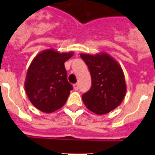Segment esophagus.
<instances>
[{"instance_id":"34e87169","label":"esophagus","mask_w":155,"mask_h":155,"mask_svg":"<svg viewBox=\"0 0 155 155\" xmlns=\"http://www.w3.org/2000/svg\"><path fill=\"white\" fill-rule=\"evenodd\" d=\"M74 90H76V91H78L79 88V86H78V84H74Z\"/></svg>"}]
</instances>
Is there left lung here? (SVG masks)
Masks as SVG:
<instances>
[{"instance_id":"left-lung-1","label":"left lung","mask_w":155,"mask_h":155,"mask_svg":"<svg viewBox=\"0 0 155 155\" xmlns=\"http://www.w3.org/2000/svg\"><path fill=\"white\" fill-rule=\"evenodd\" d=\"M91 77V87L82 95L86 107L92 113L103 115L117 108L127 92L121 66L108 53L95 55L81 53Z\"/></svg>"}]
</instances>
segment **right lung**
<instances>
[{
  "label": "right lung",
  "mask_w": 155,
  "mask_h": 155,
  "mask_svg": "<svg viewBox=\"0 0 155 155\" xmlns=\"http://www.w3.org/2000/svg\"><path fill=\"white\" fill-rule=\"evenodd\" d=\"M73 52L60 53L50 49L39 53L27 71L25 87L36 109L51 113L64 106L73 87L67 79L64 63Z\"/></svg>",
  "instance_id": "obj_1"
}]
</instances>
